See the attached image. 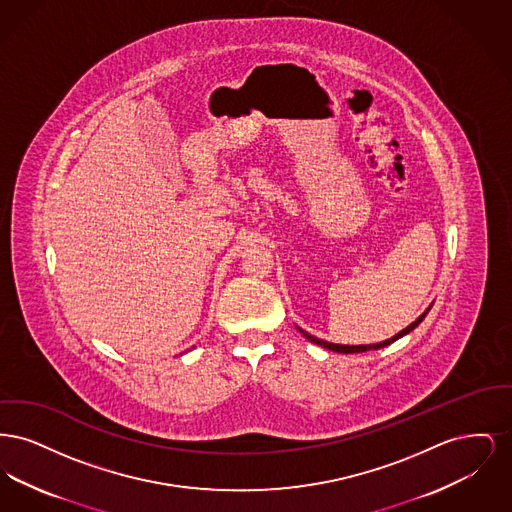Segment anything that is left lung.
Here are the masks:
<instances>
[{
  "label": "left lung",
  "instance_id": "left-lung-1",
  "mask_svg": "<svg viewBox=\"0 0 512 512\" xmlns=\"http://www.w3.org/2000/svg\"><path fill=\"white\" fill-rule=\"evenodd\" d=\"M430 311V309H428ZM428 311L426 313H422L420 317L416 318L414 320L413 324H409L405 330H401L399 334H395L393 338H390V340L382 341V343H372V345H340V343H330V341H320L318 338H315V336H311V334H307V332H303V336L307 338V340L313 341V343H317V345H322L324 349H330V351H336V353H363V351H372V349H382V347H386V345H390V343H393L395 340H399V338H403L405 334H409L411 330H414L422 320H424V317L428 315Z\"/></svg>",
  "mask_w": 512,
  "mask_h": 512
}]
</instances>
